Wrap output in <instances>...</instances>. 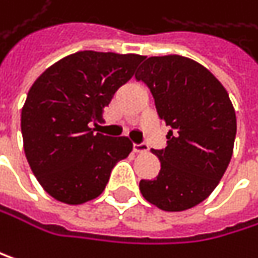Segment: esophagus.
<instances>
[{"label":"esophagus","instance_id":"1","mask_svg":"<svg viewBox=\"0 0 258 258\" xmlns=\"http://www.w3.org/2000/svg\"><path fill=\"white\" fill-rule=\"evenodd\" d=\"M150 148H148V145L147 144H135L133 145V151L135 153H147Z\"/></svg>","mask_w":258,"mask_h":258}]
</instances>
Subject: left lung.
I'll return each instance as SVG.
<instances>
[{
	"label": "left lung",
	"instance_id": "8db88e82",
	"mask_svg": "<svg viewBox=\"0 0 258 258\" xmlns=\"http://www.w3.org/2000/svg\"><path fill=\"white\" fill-rule=\"evenodd\" d=\"M136 80L171 126L166 148L153 150L162 163L157 178L141 180L139 189L165 212L192 209L215 190L231 160L237 123L230 96L207 68L183 55L148 57Z\"/></svg>",
	"mask_w": 258,
	"mask_h": 258
}]
</instances>
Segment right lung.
Instances as JSON below:
<instances>
[{
  "label": "right lung",
  "mask_w": 258,
  "mask_h": 258,
  "mask_svg": "<svg viewBox=\"0 0 258 258\" xmlns=\"http://www.w3.org/2000/svg\"><path fill=\"white\" fill-rule=\"evenodd\" d=\"M138 54L78 51L30 87L21 113L24 151L40 186L57 201L83 204L102 194L130 139L95 133L114 92L135 75Z\"/></svg>",
  "instance_id": "right-lung-1"
}]
</instances>
